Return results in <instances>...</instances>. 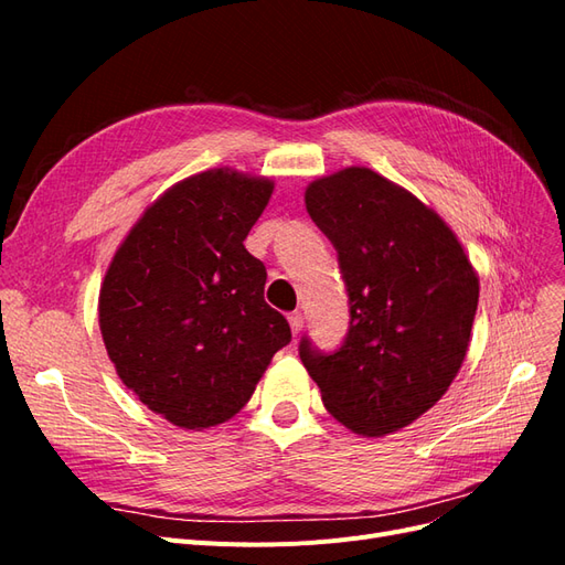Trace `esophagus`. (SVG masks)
Returning a JSON list of instances; mask_svg holds the SVG:
<instances>
[{
  "instance_id": "obj_1",
  "label": "esophagus",
  "mask_w": 565,
  "mask_h": 565,
  "mask_svg": "<svg viewBox=\"0 0 565 565\" xmlns=\"http://www.w3.org/2000/svg\"><path fill=\"white\" fill-rule=\"evenodd\" d=\"M287 320H289V330H292V334H299L303 328V316L299 311H295V313H289Z\"/></svg>"
}]
</instances>
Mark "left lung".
I'll use <instances>...</instances> for the list:
<instances>
[{
  "mask_svg": "<svg viewBox=\"0 0 565 565\" xmlns=\"http://www.w3.org/2000/svg\"><path fill=\"white\" fill-rule=\"evenodd\" d=\"M303 198L337 249L351 320L337 351L303 337L299 358L337 422L361 436L393 434L457 377L478 276L446 221L367 167L316 179Z\"/></svg>",
  "mask_w": 565,
  "mask_h": 565,
  "instance_id": "left-lung-1",
  "label": "left lung"
}]
</instances>
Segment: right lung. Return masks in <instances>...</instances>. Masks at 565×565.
Segmentation results:
<instances>
[{
	"mask_svg": "<svg viewBox=\"0 0 565 565\" xmlns=\"http://www.w3.org/2000/svg\"><path fill=\"white\" fill-rule=\"evenodd\" d=\"M270 193V179L226 167L179 181L136 221L100 285L119 380L181 429L241 413L292 339L264 301L266 266L243 245Z\"/></svg>",
	"mask_w": 565,
	"mask_h": 565,
	"instance_id": "obj_1",
	"label": "right lung"
}]
</instances>
